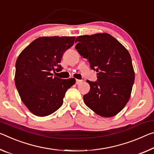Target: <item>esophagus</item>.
<instances>
[{
    "instance_id": "34e87169",
    "label": "esophagus",
    "mask_w": 154,
    "mask_h": 154,
    "mask_svg": "<svg viewBox=\"0 0 154 154\" xmlns=\"http://www.w3.org/2000/svg\"><path fill=\"white\" fill-rule=\"evenodd\" d=\"M82 82V80H80V79H76V84H80Z\"/></svg>"
}]
</instances>
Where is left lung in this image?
<instances>
[{
	"instance_id": "left-lung-1",
	"label": "left lung",
	"mask_w": 154,
	"mask_h": 154,
	"mask_svg": "<svg viewBox=\"0 0 154 154\" xmlns=\"http://www.w3.org/2000/svg\"><path fill=\"white\" fill-rule=\"evenodd\" d=\"M75 42L78 53L97 72L96 82L86 81L90 89L84 95L85 103L101 116L116 115L128 103L134 82L130 53L108 33L81 35Z\"/></svg>"
}]
</instances>
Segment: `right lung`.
Wrapping results in <instances>:
<instances>
[{
	"instance_id": "add662e5",
	"label": "right lung",
	"mask_w": 154,
	"mask_h": 154,
	"mask_svg": "<svg viewBox=\"0 0 154 154\" xmlns=\"http://www.w3.org/2000/svg\"><path fill=\"white\" fill-rule=\"evenodd\" d=\"M75 39L39 38L19 55L16 62V87L24 104L35 115L46 116L57 110L66 90L75 84L73 78L63 79L52 74L62 70L61 60Z\"/></svg>"
}]
</instances>
